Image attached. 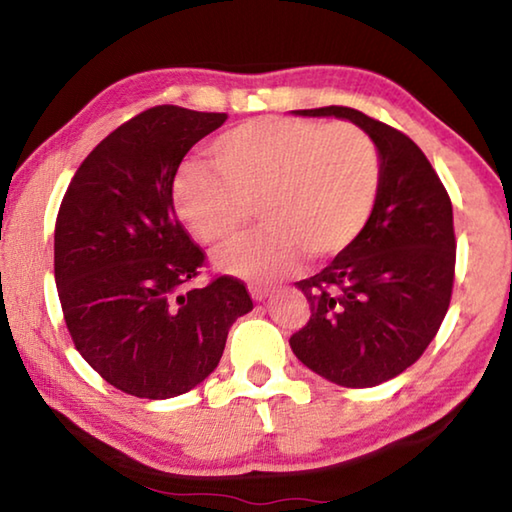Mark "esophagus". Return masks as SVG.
Listing matches in <instances>:
<instances>
[{"label":"esophagus","instance_id":"34e87169","mask_svg":"<svg viewBox=\"0 0 512 512\" xmlns=\"http://www.w3.org/2000/svg\"><path fill=\"white\" fill-rule=\"evenodd\" d=\"M250 296H253V300H266L268 296H271V289L268 287H250Z\"/></svg>","mask_w":512,"mask_h":512}]
</instances>
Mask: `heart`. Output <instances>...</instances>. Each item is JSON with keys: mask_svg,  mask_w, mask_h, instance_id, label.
<instances>
[{"mask_svg": "<svg viewBox=\"0 0 512 512\" xmlns=\"http://www.w3.org/2000/svg\"><path fill=\"white\" fill-rule=\"evenodd\" d=\"M210 164L180 171L173 205L192 235L225 246L248 228L264 230L216 257L221 271L275 282L305 255L325 262L366 230L381 185V155L363 128L339 121L257 117L210 144Z\"/></svg>", "mask_w": 512, "mask_h": 512, "instance_id": "b5f03b06", "label": "heart"}]
</instances>
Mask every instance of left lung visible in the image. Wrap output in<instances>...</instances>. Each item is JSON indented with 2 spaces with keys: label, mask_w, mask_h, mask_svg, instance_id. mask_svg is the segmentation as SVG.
<instances>
[{
  "label": "left lung",
  "mask_w": 512,
  "mask_h": 512,
  "mask_svg": "<svg viewBox=\"0 0 512 512\" xmlns=\"http://www.w3.org/2000/svg\"><path fill=\"white\" fill-rule=\"evenodd\" d=\"M363 128L381 155L375 212L361 237L323 271L296 282L309 302L291 350L316 375L370 388L429 348L454 289V212L445 185L409 135L345 106L296 110Z\"/></svg>",
  "instance_id": "8db88e82"
}]
</instances>
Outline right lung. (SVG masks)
Segmentation results:
<instances>
[{
  "label": "right lung",
  "mask_w": 512,
  "mask_h": 512,
  "mask_svg": "<svg viewBox=\"0 0 512 512\" xmlns=\"http://www.w3.org/2000/svg\"><path fill=\"white\" fill-rule=\"evenodd\" d=\"M225 112L155 106L115 128L76 169L60 203L54 275L81 357L119 391L146 400L192 391L219 366L228 329L253 309L246 284L214 275L180 223L173 178Z\"/></svg>",
  "instance_id": "obj_1"
}]
</instances>
